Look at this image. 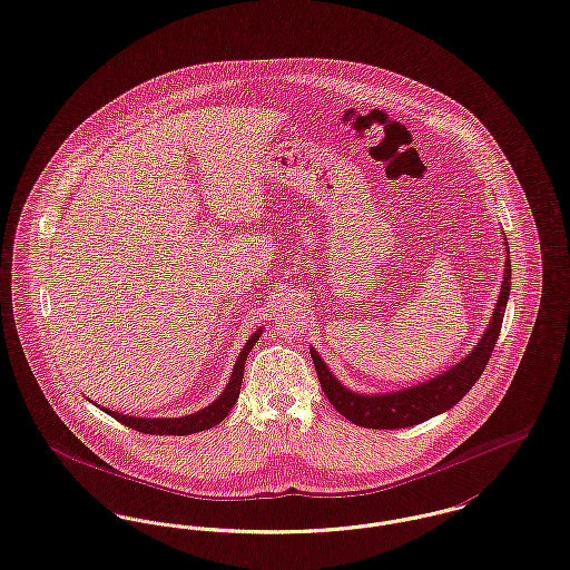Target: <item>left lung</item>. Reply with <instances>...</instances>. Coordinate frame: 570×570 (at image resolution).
Returning a JSON list of instances; mask_svg holds the SVG:
<instances>
[{"label":"left lung","instance_id":"8db88e82","mask_svg":"<svg viewBox=\"0 0 570 570\" xmlns=\"http://www.w3.org/2000/svg\"><path fill=\"white\" fill-rule=\"evenodd\" d=\"M503 245H508L505 236H503ZM505 254H510L508 247H505ZM508 295H510V256H505L502 288H500L498 303L493 307L489 327L475 342V346L456 366L445 370L443 374H436L424 383L396 390V392L360 394V392L348 390L344 383H340L335 379L334 372L316 353V348L309 346V355H312V362H314V368H316L325 396L334 404L335 411L342 413L353 424L364 426V429H379V431L415 426L420 422H426L439 413L452 409L473 387V383L480 379V374L489 364V357L498 344L500 330H502Z\"/></svg>","mask_w":570,"mask_h":570}]
</instances>
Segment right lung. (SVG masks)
<instances>
[{
  "label": "right lung",
  "mask_w": 570,
  "mask_h": 570,
  "mask_svg": "<svg viewBox=\"0 0 570 570\" xmlns=\"http://www.w3.org/2000/svg\"><path fill=\"white\" fill-rule=\"evenodd\" d=\"M261 335H263V330H256L254 334L249 335V340L245 342L243 351L236 357L235 368H233L230 381L224 387V392L215 401L210 402L208 406H204V409L191 413V415H183V417H135V415H125V413H118V411H111V409H102L101 404H97V406H101L107 415H111L120 424H125V426H129L134 431H139V433H146V435L183 436L208 431V429L217 426L230 413V409L238 401L245 360H247L249 351L254 348V344L258 342Z\"/></svg>",
  "instance_id": "add662e5"
}]
</instances>
